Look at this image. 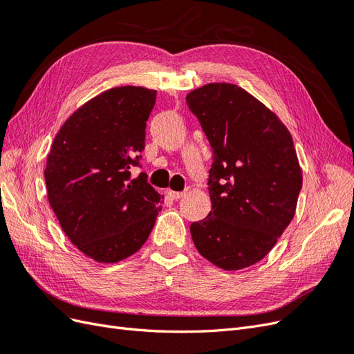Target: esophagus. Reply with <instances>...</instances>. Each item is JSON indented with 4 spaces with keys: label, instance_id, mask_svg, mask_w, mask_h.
Masks as SVG:
<instances>
[{
    "label": "esophagus",
    "instance_id": "1",
    "mask_svg": "<svg viewBox=\"0 0 354 354\" xmlns=\"http://www.w3.org/2000/svg\"><path fill=\"white\" fill-rule=\"evenodd\" d=\"M186 194H187V189H186V190H183V192L168 190V195H169V198H173V199H180V198H183Z\"/></svg>",
    "mask_w": 354,
    "mask_h": 354
}]
</instances>
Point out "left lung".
I'll return each instance as SVG.
<instances>
[{
    "instance_id": "8db88e82",
    "label": "left lung",
    "mask_w": 354,
    "mask_h": 354,
    "mask_svg": "<svg viewBox=\"0 0 354 354\" xmlns=\"http://www.w3.org/2000/svg\"><path fill=\"white\" fill-rule=\"evenodd\" d=\"M186 103L212 151V208L190 224L192 239L220 269H245L269 254L294 217L303 176L292 137L234 84H207L190 91Z\"/></svg>"
}]
</instances>
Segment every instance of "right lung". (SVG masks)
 Returning <instances> with one entry per match:
<instances>
[{
	"label": "right lung",
	"mask_w": 354,
	"mask_h": 354,
	"mask_svg": "<svg viewBox=\"0 0 354 354\" xmlns=\"http://www.w3.org/2000/svg\"><path fill=\"white\" fill-rule=\"evenodd\" d=\"M156 91L116 87L73 112L50 149L44 171L48 202L63 232L99 263H118L142 248L164 196L140 167L146 121Z\"/></svg>",
	"instance_id": "1"
}]
</instances>
